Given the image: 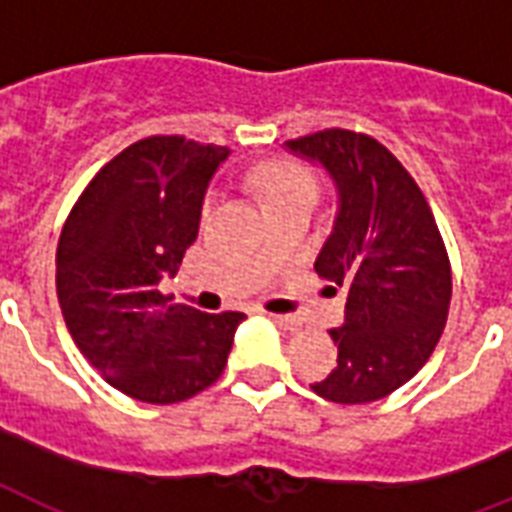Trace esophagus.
I'll list each match as a JSON object with an SVG mask.
<instances>
[{"mask_svg":"<svg viewBox=\"0 0 512 512\" xmlns=\"http://www.w3.org/2000/svg\"><path fill=\"white\" fill-rule=\"evenodd\" d=\"M265 316L276 321V324H279L281 329H287V332H297V329H300V324L295 321V316H287V313H265Z\"/></svg>","mask_w":512,"mask_h":512,"instance_id":"obj_1","label":"esophagus"}]
</instances>
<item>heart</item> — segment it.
Returning <instances> with one entry per match:
<instances>
[{
  "label": "heart",
  "mask_w": 512,
  "mask_h": 512,
  "mask_svg": "<svg viewBox=\"0 0 512 512\" xmlns=\"http://www.w3.org/2000/svg\"><path fill=\"white\" fill-rule=\"evenodd\" d=\"M255 180L260 193L268 201V207L297 199H316V191H319L316 177L305 170L303 164L287 162V159L260 164L255 172Z\"/></svg>",
  "instance_id": "obj_1"
}]
</instances>
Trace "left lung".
Returning <instances> with one entry per match:
<instances>
[{
  "mask_svg": "<svg viewBox=\"0 0 512 512\" xmlns=\"http://www.w3.org/2000/svg\"><path fill=\"white\" fill-rule=\"evenodd\" d=\"M321 164L337 191V215L316 273L348 292L342 327L329 329L337 366L313 382L335 404H369L420 372L444 332L452 268L420 185L369 135L324 130L287 140Z\"/></svg>",
  "mask_w": 512,
  "mask_h": 512,
  "instance_id": "left-lung-1",
  "label": "left lung"
}]
</instances>
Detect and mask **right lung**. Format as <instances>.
Returning a JSON list of instances; mask_svg holds the SVG:
<instances>
[{
	"label": "right lung",
	"instance_id": "obj_1",
	"mask_svg": "<svg viewBox=\"0 0 512 512\" xmlns=\"http://www.w3.org/2000/svg\"><path fill=\"white\" fill-rule=\"evenodd\" d=\"M228 154L180 135L138 140L92 177L60 233L55 287L76 348L108 385L146 404L209 388L247 319L159 292L199 236L204 193Z\"/></svg>",
	"mask_w": 512,
	"mask_h": 512
}]
</instances>
